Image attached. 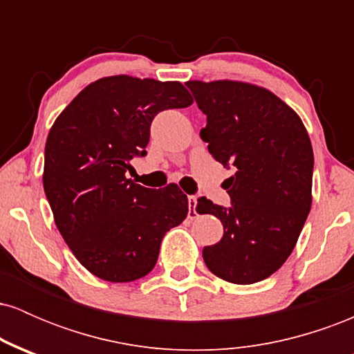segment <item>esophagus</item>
I'll list each match as a JSON object with an SVG mask.
<instances>
[{"label":"esophagus","mask_w":354,"mask_h":354,"mask_svg":"<svg viewBox=\"0 0 354 354\" xmlns=\"http://www.w3.org/2000/svg\"><path fill=\"white\" fill-rule=\"evenodd\" d=\"M188 201H189V208H191V213H193V214H198V211H196V205H198V196H188Z\"/></svg>","instance_id":"esophagus-1"}]
</instances>
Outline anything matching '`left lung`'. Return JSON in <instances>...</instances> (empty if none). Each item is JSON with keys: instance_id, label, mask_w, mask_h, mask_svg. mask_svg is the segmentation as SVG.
<instances>
[{"instance_id": "left-lung-1", "label": "left lung", "mask_w": 354, "mask_h": 354, "mask_svg": "<svg viewBox=\"0 0 354 354\" xmlns=\"http://www.w3.org/2000/svg\"><path fill=\"white\" fill-rule=\"evenodd\" d=\"M208 151L234 174L225 181L231 206L198 198L196 211L223 223L221 241L205 246L213 274L234 284L266 279L298 241L311 209L313 148L299 116L265 88L239 81H188Z\"/></svg>"}]
</instances>
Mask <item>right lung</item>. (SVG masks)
<instances>
[{"instance_id": "add662e5", "label": "right lung", "mask_w": 354, "mask_h": 354, "mask_svg": "<svg viewBox=\"0 0 354 354\" xmlns=\"http://www.w3.org/2000/svg\"><path fill=\"white\" fill-rule=\"evenodd\" d=\"M191 103L178 81L108 76L84 88L53 124L44 193L73 254L104 281L148 274L166 231L188 216V198L176 185L145 188L126 171L146 156L154 116Z\"/></svg>"}]
</instances>
